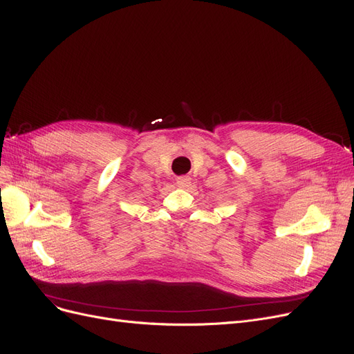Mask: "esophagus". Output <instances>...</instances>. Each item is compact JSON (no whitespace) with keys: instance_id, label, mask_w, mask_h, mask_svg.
<instances>
[{"instance_id":"34e87169","label":"esophagus","mask_w":354,"mask_h":354,"mask_svg":"<svg viewBox=\"0 0 354 354\" xmlns=\"http://www.w3.org/2000/svg\"><path fill=\"white\" fill-rule=\"evenodd\" d=\"M190 177H187V176H180V177H177V186L178 187H187L189 185H190Z\"/></svg>"}]
</instances>
